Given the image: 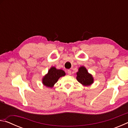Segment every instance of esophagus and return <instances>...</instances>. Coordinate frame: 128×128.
Wrapping results in <instances>:
<instances>
[{
  "mask_svg": "<svg viewBox=\"0 0 128 128\" xmlns=\"http://www.w3.org/2000/svg\"><path fill=\"white\" fill-rule=\"evenodd\" d=\"M67 73H68V74L69 75H71V74H72V73H71V70H67Z\"/></svg>",
  "mask_w": 128,
  "mask_h": 128,
  "instance_id": "obj_1",
  "label": "esophagus"
}]
</instances>
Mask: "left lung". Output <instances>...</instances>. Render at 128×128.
<instances>
[{"instance_id": "obj_1", "label": "left lung", "mask_w": 128, "mask_h": 128, "mask_svg": "<svg viewBox=\"0 0 128 128\" xmlns=\"http://www.w3.org/2000/svg\"><path fill=\"white\" fill-rule=\"evenodd\" d=\"M76 74L77 80L82 85L88 86L94 83V77L92 75L88 72L87 69L84 66L80 67Z\"/></svg>"}]
</instances>
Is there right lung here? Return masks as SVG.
Masks as SVG:
<instances>
[{"label": "right lung", "instance_id": "add662e5", "mask_svg": "<svg viewBox=\"0 0 128 128\" xmlns=\"http://www.w3.org/2000/svg\"><path fill=\"white\" fill-rule=\"evenodd\" d=\"M66 75V72L62 69H56L55 66H51L48 73L42 78L43 85L47 88H52L60 77Z\"/></svg>", "mask_w": 128, "mask_h": 128}]
</instances>
